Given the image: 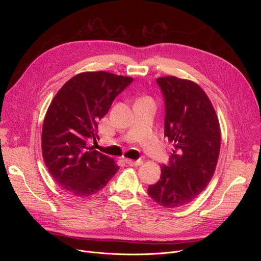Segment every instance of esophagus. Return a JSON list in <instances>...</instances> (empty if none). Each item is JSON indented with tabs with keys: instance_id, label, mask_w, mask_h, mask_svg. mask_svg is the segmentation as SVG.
I'll return each mask as SVG.
<instances>
[{
	"instance_id": "esophagus-1",
	"label": "esophagus",
	"mask_w": 261,
	"mask_h": 261,
	"mask_svg": "<svg viewBox=\"0 0 261 261\" xmlns=\"http://www.w3.org/2000/svg\"><path fill=\"white\" fill-rule=\"evenodd\" d=\"M125 162L128 164L129 166H140L143 164V160H136V161H132V160H128L126 159Z\"/></svg>"
}]
</instances>
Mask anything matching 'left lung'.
<instances>
[{
    "instance_id": "obj_1",
    "label": "left lung",
    "mask_w": 261,
    "mask_h": 261,
    "mask_svg": "<svg viewBox=\"0 0 261 261\" xmlns=\"http://www.w3.org/2000/svg\"><path fill=\"white\" fill-rule=\"evenodd\" d=\"M156 82L165 100L164 134L173 150L148 195L161 206L175 208L194 201L212 180L220 152V126L207 95L195 82L174 76Z\"/></svg>"
}]
</instances>
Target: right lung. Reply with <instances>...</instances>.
Wrapping results in <instances>:
<instances>
[{
	"label": "right lung",
	"instance_id": "1",
	"mask_svg": "<svg viewBox=\"0 0 261 261\" xmlns=\"http://www.w3.org/2000/svg\"><path fill=\"white\" fill-rule=\"evenodd\" d=\"M133 78L85 72L71 78L50 102L42 128V155L51 177L74 196L98 193L119 167L90 143L98 139V120Z\"/></svg>",
	"mask_w": 261,
	"mask_h": 261
}]
</instances>
